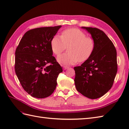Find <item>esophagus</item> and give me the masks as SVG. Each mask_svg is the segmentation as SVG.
<instances>
[{"instance_id":"esophagus-1","label":"esophagus","mask_w":129,"mask_h":129,"mask_svg":"<svg viewBox=\"0 0 129 129\" xmlns=\"http://www.w3.org/2000/svg\"><path fill=\"white\" fill-rule=\"evenodd\" d=\"M69 67H67V66H63V68H64V70H66L67 69H68Z\"/></svg>"}]
</instances>
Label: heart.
Segmentation results:
<instances>
[{
	"mask_svg": "<svg viewBox=\"0 0 129 129\" xmlns=\"http://www.w3.org/2000/svg\"><path fill=\"white\" fill-rule=\"evenodd\" d=\"M67 46L68 52L57 57V61L62 64L72 65L89 59L94 50L95 43L92 38L76 28L64 30L61 37L55 35L51 40V50L56 55L61 54Z\"/></svg>",
	"mask_w": 129,
	"mask_h": 129,
	"instance_id": "b5f03b06",
	"label": "heart"
}]
</instances>
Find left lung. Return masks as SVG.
Here are the masks:
<instances>
[{
	"mask_svg": "<svg viewBox=\"0 0 129 129\" xmlns=\"http://www.w3.org/2000/svg\"><path fill=\"white\" fill-rule=\"evenodd\" d=\"M91 34L95 48L91 56L81 66L74 67L76 89L91 99L105 95L113 86L117 71V53L105 33L91 27H82Z\"/></svg>",
	"mask_w": 129,
	"mask_h": 129,
	"instance_id": "left-lung-1",
	"label": "left lung"
}]
</instances>
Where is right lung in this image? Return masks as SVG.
<instances>
[{
  "mask_svg": "<svg viewBox=\"0 0 129 129\" xmlns=\"http://www.w3.org/2000/svg\"><path fill=\"white\" fill-rule=\"evenodd\" d=\"M61 26L30 30L16 49V75L24 90L33 97L47 98L56 88L57 78L62 69L53 56L50 42Z\"/></svg>",
  "mask_w": 129,
  "mask_h": 129,
  "instance_id": "obj_1",
  "label": "right lung"
}]
</instances>
